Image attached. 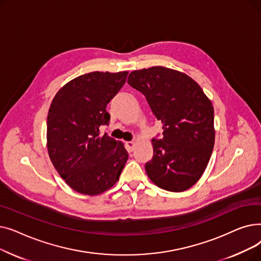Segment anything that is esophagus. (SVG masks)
Returning a JSON list of instances; mask_svg holds the SVG:
<instances>
[{"label":"esophagus","instance_id":"esophagus-1","mask_svg":"<svg viewBox=\"0 0 261 261\" xmlns=\"http://www.w3.org/2000/svg\"><path fill=\"white\" fill-rule=\"evenodd\" d=\"M134 146H135V143L133 141H130V142H126V148L129 152H131L132 150L134 149Z\"/></svg>","mask_w":261,"mask_h":261}]
</instances>
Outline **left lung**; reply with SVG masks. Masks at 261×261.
Segmentation results:
<instances>
[{
  "mask_svg": "<svg viewBox=\"0 0 261 261\" xmlns=\"http://www.w3.org/2000/svg\"><path fill=\"white\" fill-rule=\"evenodd\" d=\"M128 84L145 95L163 123V138L152 140L153 156L145 165L149 179L173 193L190 188L202 176L213 152L212 101L194 79L164 66L133 71Z\"/></svg>",
  "mask_w": 261,
  "mask_h": 261,
  "instance_id": "left-lung-1",
  "label": "left lung"
}]
</instances>
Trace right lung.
Returning <instances> with one entry per match:
<instances>
[{"label": "right lung", "mask_w": 261, "mask_h": 261, "mask_svg": "<svg viewBox=\"0 0 261 261\" xmlns=\"http://www.w3.org/2000/svg\"><path fill=\"white\" fill-rule=\"evenodd\" d=\"M128 72H92L62 87L47 115L48 155L60 176L77 193L96 196L111 188L128 160L123 144L105 133L107 105L125 85Z\"/></svg>", "instance_id": "1"}]
</instances>
